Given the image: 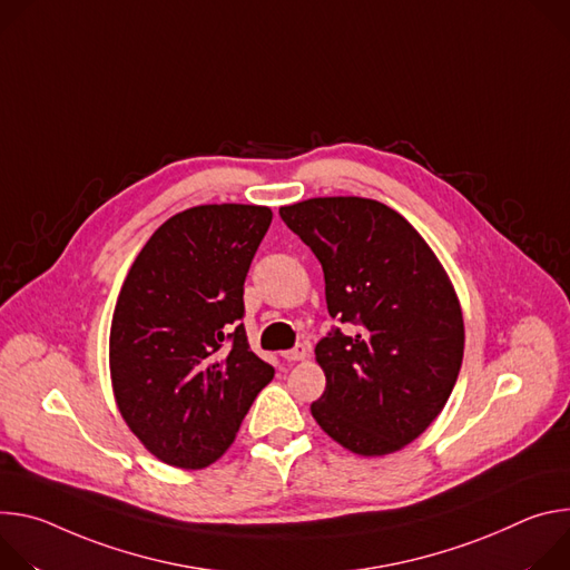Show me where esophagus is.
Returning a JSON list of instances; mask_svg holds the SVG:
<instances>
[{
  "label": "esophagus",
  "instance_id": "obj_1",
  "mask_svg": "<svg viewBox=\"0 0 570 570\" xmlns=\"http://www.w3.org/2000/svg\"><path fill=\"white\" fill-rule=\"evenodd\" d=\"M281 355H283L285 362H301V360L307 357V346H305V344H298V346H294L292 351H283Z\"/></svg>",
  "mask_w": 570,
  "mask_h": 570
}]
</instances>
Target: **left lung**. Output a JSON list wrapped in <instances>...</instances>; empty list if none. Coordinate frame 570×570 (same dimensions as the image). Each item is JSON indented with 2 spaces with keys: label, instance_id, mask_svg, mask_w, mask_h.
<instances>
[{
  "label": "left lung",
  "instance_id": "left-lung-1",
  "mask_svg": "<svg viewBox=\"0 0 570 570\" xmlns=\"http://www.w3.org/2000/svg\"><path fill=\"white\" fill-rule=\"evenodd\" d=\"M281 217L322 263L331 317L357 326L314 348L326 373L314 421L362 458L405 449L444 410L462 366V305L446 269L381 202L317 197Z\"/></svg>",
  "mask_w": 570,
  "mask_h": 570
}]
</instances>
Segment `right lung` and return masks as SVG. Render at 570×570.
I'll return each instance as SVG.
<instances>
[{
    "mask_svg": "<svg viewBox=\"0 0 570 570\" xmlns=\"http://www.w3.org/2000/svg\"><path fill=\"white\" fill-rule=\"evenodd\" d=\"M269 224L267 206L187 208L149 237L119 289L108 344L115 403L169 466L217 462L272 383L274 366L239 324L244 278Z\"/></svg>",
    "mask_w": 570,
    "mask_h": 570,
    "instance_id": "obj_1",
    "label": "right lung"
}]
</instances>
